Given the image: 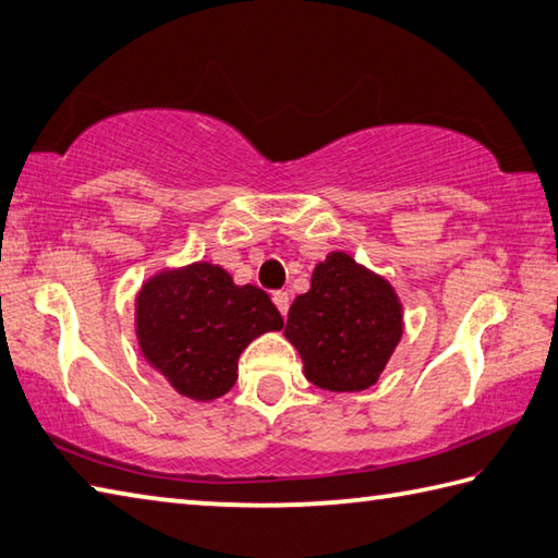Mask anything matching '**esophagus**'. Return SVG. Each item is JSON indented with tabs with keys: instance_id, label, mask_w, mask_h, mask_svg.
<instances>
[{
	"instance_id": "esophagus-1",
	"label": "esophagus",
	"mask_w": 558,
	"mask_h": 558,
	"mask_svg": "<svg viewBox=\"0 0 558 558\" xmlns=\"http://www.w3.org/2000/svg\"><path fill=\"white\" fill-rule=\"evenodd\" d=\"M272 302H276V307L282 316H288V310H290V294L288 292H272Z\"/></svg>"
}]
</instances>
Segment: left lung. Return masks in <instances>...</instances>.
I'll return each mask as SVG.
<instances>
[{
  "mask_svg": "<svg viewBox=\"0 0 558 558\" xmlns=\"http://www.w3.org/2000/svg\"><path fill=\"white\" fill-rule=\"evenodd\" d=\"M401 333L403 314L395 288L343 251L316 264L310 292L294 298L286 324L304 377L329 391L373 387Z\"/></svg>",
  "mask_w": 558,
  "mask_h": 558,
  "instance_id": "1",
  "label": "left lung"
}]
</instances>
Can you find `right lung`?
I'll use <instances>...</instances> for the list:
<instances>
[{
  "label": "right lung",
  "instance_id": "right-lung-1",
  "mask_svg": "<svg viewBox=\"0 0 558 558\" xmlns=\"http://www.w3.org/2000/svg\"><path fill=\"white\" fill-rule=\"evenodd\" d=\"M280 329L282 316L264 290L234 286L225 268L207 260L157 272L135 300L142 355L193 401L227 395L244 348Z\"/></svg>",
  "mask_w": 558,
  "mask_h": 558
}]
</instances>
